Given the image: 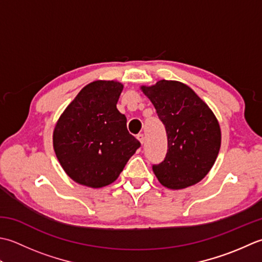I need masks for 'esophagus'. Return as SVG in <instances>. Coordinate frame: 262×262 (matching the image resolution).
<instances>
[{
  "instance_id": "34e87169",
  "label": "esophagus",
  "mask_w": 262,
  "mask_h": 262,
  "mask_svg": "<svg viewBox=\"0 0 262 262\" xmlns=\"http://www.w3.org/2000/svg\"><path fill=\"white\" fill-rule=\"evenodd\" d=\"M137 138H138V140L140 141L141 145H143V142H145V136H143L142 133H139V135L137 136Z\"/></svg>"
}]
</instances>
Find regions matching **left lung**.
<instances>
[{
  "label": "left lung",
  "mask_w": 262,
  "mask_h": 262,
  "mask_svg": "<svg viewBox=\"0 0 262 262\" xmlns=\"http://www.w3.org/2000/svg\"><path fill=\"white\" fill-rule=\"evenodd\" d=\"M163 122L167 135V154L152 165L162 185L185 189L205 178L215 164L221 148V126L212 111L186 84L159 80L141 86Z\"/></svg>",
  "instance_id": "left-lung-1"
}]
</instances>
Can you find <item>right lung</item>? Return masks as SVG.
<instances>
[{
    "instance_id": "1",
    "label": "right lung",
    "mask_w": 262,
    "mask_h": 262,
    "mask_svg": "<svg viewBox=\"0 0 262 262\" xmlns=\"http://www.w3.org/2000/svg\"><path fill=\"white\" fill-rule=\"evenodd\" d=\"M122 90L123 84L113 80L90 82L56 122L53 147L74 182L89 188L113 183L140 147L116 108Z\"/></svg>"
}]
</instances>
